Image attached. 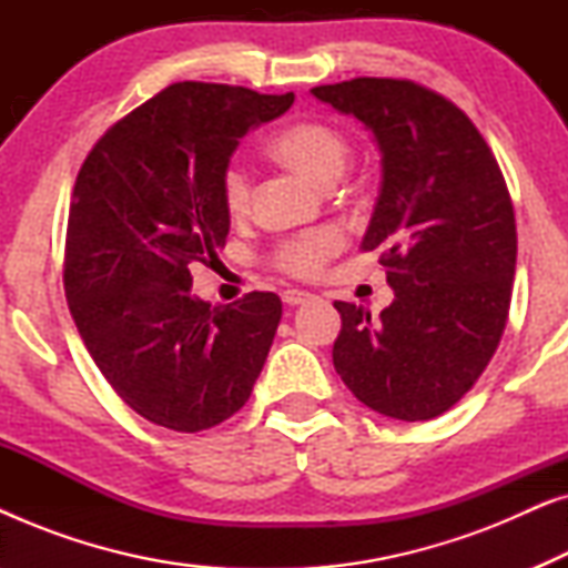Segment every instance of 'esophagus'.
I'll list each match as a JSON object with an SVG mask.
<instances>
[{
    "label": "esophagus",
    "instance_id": "esophagus-1",
    "mask_svg": "<svg viewBox=\"0 0 568 568\" xmlns=\"http://www.w3.org/2000/svg\"><path fill=\"white\" fill-rule=\"evenodd\" d=\"M282 300H284L290 307H294V305H302V302L313 300V294L302 292V290H286V292L282 294Z\"/></svg>",
    "mask_w": 568,
    "mask_h": 568
}]
</instances>
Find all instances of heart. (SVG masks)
Here are the masks:
<instances>
[{
	"instance_id": "b5f03b06",
	"label": "heart",
	"mask_w": 568,
	"mask_h": 568,
	"mask_svg": "<svg viewBox=\"0 0 568 568\" xmlns=\"http://www.w3.org/2000/svg\"><path fill=\"white\" fill-rule=\"evenodd\" d=\"M268 154L284 168L307 178L317 185L336 183L348 160V142L336 126L325 121H294L268 142ZM222 201L232 216L247 212L251 183L240 165H227L222 175ZM344 245V235L336 227H323L307 235L292 237L278 245L276 266L294 276H315L323 263Z\"/></svg>"
}]
</instances>
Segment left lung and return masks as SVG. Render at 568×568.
<instances>
[{
    "label": "left lung",
    "mask_w": 568,
    "mask_h": 568,
    "mask_svg": "<svg viewBox=\"0 0 568 568\" xmlns=\"http://www.w3.org/2000/svg\"><path fill=\"white\" fill-rule=\"evenodd\" d=\"M372 131L383 181L362 251H383L395 300L379 317L336 302L333 367L364 406L429 422L470 390L507 325L515 209L491 150L460 108L408 80L310 90Z\"/></svg>",
    "instance_id": "1"
}]
</instances>
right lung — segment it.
Here are the masks:
<instances>
[{"label": "right lung", "mask_w": 568, "mask_h": 568, "mask_svg": "<svg viewBox=\"0 0 568 568\" xmlns=\"http://www.w3.org/2000/svg\"><path fill=\"white\" fill-rule=\"evenodd\" d=\"M292 103V92L175 82L108 129L80 168L69 310L92 362L146 422L212 429L251 398L282 300L251 292L212 307L191 294V266L227 240L222 175L240 139Z\"/></svg>", "instance_id": "add662e5"}]
</instances>
